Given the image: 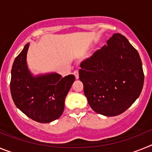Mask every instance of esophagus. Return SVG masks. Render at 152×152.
I'll use <instances>...</instances> for the list:
<instances>
[{"label":"esophagus","instance_id":"34e87169","mask_svg":"<svg viewBox=\"0 0 152 152\" xmlns=\"http://www.w3.org/2000/svg\"><path fill=\"white\" fill-rule=\"evenodd\" d=\"M73 74H74V75H75V78H76V79H78L79 78L78 71H75Z\"/></svg>","mask_w":152,"mask_h":152}]
</instances>
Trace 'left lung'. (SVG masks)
I'll use <instances>...</instances> for the list:
<instances>
[{"label": "left lung", "mask_w": 152, "mask_h": 152, "mask_svg": "<svg viewBox=\"0 0 152 152\" xmlns=\"http://www.w3.org/2000/svg\"><path fill=\"white\" fill-rule=\"evenodd\" d=\"M81 62L79 78L90 107L106 116L123 113L138 99L144 84L139 52L123 35Z\"/></svg>", "instance_id": "8db88e82"}]
</instances>
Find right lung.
Returning a JSON list of instances; mask_svg holds the SVG:
<instances>
[{
  "mask_svg": "<svg viewBox=\"0 0 152 152\" xmlns=\"http://www.w3.org/2000/svg\"><path fill=\"white\" fill-rule=\"evenodd\" d=\"M29 47L28 42L13 61L10 85L12 98L28 117L38 123H51L61 116L75 77L69 75L61 77L56 72L34 75L26 61Z\"/></svg>",
  "mask_w": 152,
  "mask_h": 152,
  "instance_id": "1",
  "label": "right lung"
}]
</instances>
